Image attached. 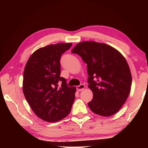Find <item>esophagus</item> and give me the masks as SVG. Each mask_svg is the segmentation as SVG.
I'll return each instance as SVG.
<instances>
[{
    "label": "esophagus",
    "instance_id": "34e87169",
    "mask_svg": "<svg viewBox=\"0 0 148 148\" xmlns=\"http://www.w3.org/2000/svg\"><path fill=\"white\" fill-rule=\"evenodd\" d=\"M84 87H85V86H84V84H80V85L76 86V90L77 91H79V92H80V91H82L84 88Z\"/></svg>",
    "mask_w": 148,
    "mask_h": 148
}]
</instances>
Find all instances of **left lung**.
I'll return each instance as SVG.
<instances>
[{"mask_svg": "<svg viewBox=\"0 0 148 148\" xmlns=\"http://www.w3.org/2000/svg\"><path fill=\"white\" fill-rule=\"evenodd\" d=\"M72 53L79 55L87 64L88 83L92 91L91 111L102 116L117 112L128 98L132 75L126 60L111 46L95 41L80 42Z\"/></svg>", "mask_w": 148, "mask_h": 148, "instance_id": "1", "label": "left lung"}]
</instances>
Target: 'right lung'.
I'll use <instances>...</instances> for the list:
<instances>
[{"label": "right lung", "mask_w": 148, "mask_h": 148, "mask_svg": "<svg viewBox=\"0 0 148 148\" xmlns=\"http://www.w3.org/2000/svg\"><path fill=\"white\" fill-rule=\"evenodd\" d=\"M72 43H57L39 48L30 56L23 72V92L34 112L48 122L65 118L71 111L76 87L60 77L62 55ZM60 82L61 86L58 87Z\"/></svg>", "instance_id": "add662e5"}]
</instances>
